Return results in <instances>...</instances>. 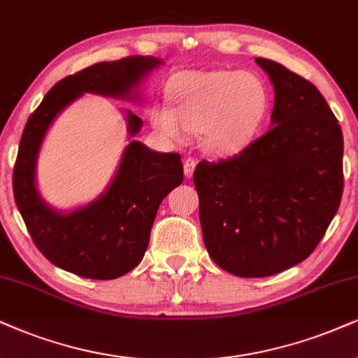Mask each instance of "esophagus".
<instances>
[{"label":"esophagus","instance_id":"34e87169","mask_svg":"<svg viewBox=\"0 0 358 358\" xmlns=\"http://www.w3.org/2000/svg\"><path fill=\"white\" fill-rule=\"evenodd\" d=\"M196 164L197 161L194 157H186L184 159V174L187 176V178H191L194 169H196Z\"/></svg>","mask_w":358,"mask_h":358}]
</instances>
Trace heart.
I'll list each match as a JSON object with an SVG mask.
<instances>
[{
	"mask_svg": "<svg viewBox=\"0 0 358 358\" xmlns=\"http://www.w3.org/2000/svg\"><path fill=\"white\" fill-rule=\"evenodd\" d=\"M174 106L157 103L152 124L172 139L189 129L202 131V141L215 154H232L252 139L268 108L267 87L255 74L239 69L186 71L171 83Z\"/></svg>",
	"mask_w": 358,
	"mask_h": 358,
	"instance_id": "obj_1",
	"label": "heart"
}]
</instances>
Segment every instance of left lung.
Listing matches in <instances>:
<instances>
[{
    "label": "left lung",
    "instance_id": "8db88e82",
    "mask_svg": "<svg viewBox=\"0 0 358 358\" xmlns=\"http://www.w3.org/2000/svg\"><path fill=\"white\" fill-rule=\"evenodd\" d=\"M272 127L236 156L194 171L210 259L239 277H268L306 260L337 214L343 138L320 91L275 61Z\"/></svg>",
    "mask_w": 358,
    "mask_h": 358
}]
</instances>
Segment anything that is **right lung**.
<instances>
[{
  "label": "right lung",
  "instance_id": "right-lung-1",
  "mask_svg": "<svg viewBox=\"0 0 358 358\" xmlns=\"http://www.w3.org/2000/svg\"><path fill=\"white\" fill-rule=\"evenodd\" d=\"M157 64V57L127 56L81 69L56 83L26 122L13 169V194L34 245L63 271L96 280L132 271L148 249L159 204L182 182L184 169L180 154L154 152L132 141L108 191L90 206L61 214L44 204L34 186L44 132L83 92L122 98ZM127 126L134 136L143 121L129 111Z\"/></svg>",
  "mask_w": 358,
  "mask_h": 358
}]
</instances>
